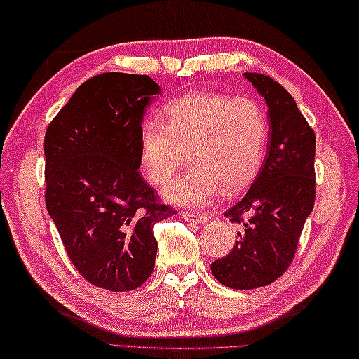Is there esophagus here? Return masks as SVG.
Masks as SVG:
<instances>
[{
  "label": "esophagus",
  "mask_w": 359,
  "mask_h": 359,
  "mask_svg": "<svg viewBox=\"0 0 359 359\" xmlns=\"http://www.w3.org/2000/svg\"><path fill=\"white\" fill-rule=\"evenodd\" d=\"M181 217L187 222H197V224H205L208 221V216L200 215V212H181Z\"/></svg>",
  "instance_id": "obj_1"
}]
</instances>
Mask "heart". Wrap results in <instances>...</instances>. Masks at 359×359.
<instances>
[{
	"instance_id": "b5f03b06",
	"label": "heart",
	"mask_w": 359,
	"mask_h": 359,
	"mask_svg": "<svg viewBox=\"0 0 359 359\" xmlns=\"http://www.w3.org/2000/svg\"><path fill=\"white\" fill-rule=\"evenodd\" d=\"M165 119L148 118L142 124L140 159L151 183L162 186L186 165L189 154L194 167L163 191L168 202L206 205L222 191L241 194L259 176L269 124L257 100L191 93L168 104Z\"/></svg>"
}]
</instances>
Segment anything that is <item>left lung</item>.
I'll return each instance as SVG.
<instances>
[{
  "instance_id": "left-lung-1",
  "label": "left lung",
  "mask_w": 359,
  "mask_h": 359,
  "mask_svg": "<svg viewBox=\"0 0 359 359\" xmlns=\"http://www.w3.org/2000/svg\"><path fill=\"white\" fill-rule=\"evenodd\" d=\"M266 100L268 153L255 181L225 217L240 224L238 240L211 263L225 287L250 290L287 271L316 202V134L284 86L265 74H244Z\"/></svg>"
}]
</instances>
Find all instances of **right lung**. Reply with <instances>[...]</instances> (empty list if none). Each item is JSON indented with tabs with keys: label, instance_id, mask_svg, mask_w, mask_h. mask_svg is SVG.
Masks as SVG:
<instances>
[{
	"label": "right lung",
	"instance_id": "right-lung-1",
	"mask_svg": "<svg viewBox=\"0 0 359 359\" xmlns=\"http://www.w3.org/2000/svg\"><path fill=\"white\" fill-rule=\"evenodd\" d=\"M159 93L148 75H96L77 88L43 138L48 215L75 269L110 292L134 290L149 278L153 227L176 215L138 172L144 109Z\"/></svg>",
	"mask_w": 359,
	"mask_h": 359
}]
</instances>
